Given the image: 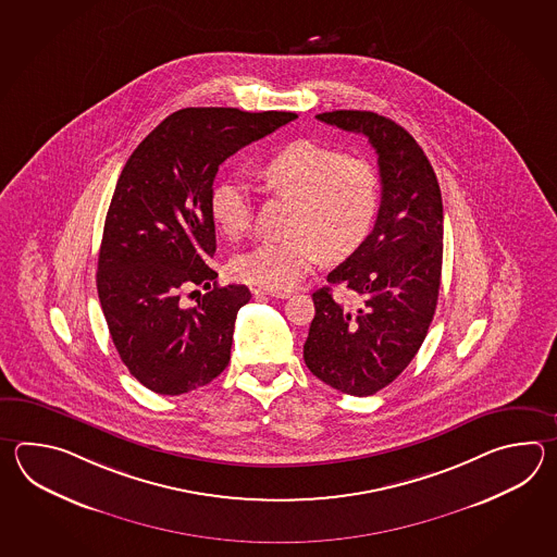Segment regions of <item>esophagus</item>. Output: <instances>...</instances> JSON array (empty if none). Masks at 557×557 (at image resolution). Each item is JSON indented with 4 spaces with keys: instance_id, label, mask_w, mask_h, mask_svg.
Instances as JSON below:
<instances>
[{
    "instance_id": "obj_1",
    "label": "esophagus",
    "mask_w": 557,
    "mask_h": 557,
    "mask_svg": "<svg viewBox=\"0 0 557 557\" xmlns=\"http://www.w3.org/2000/svg\"><path fill=\"white\" fill-rule=\"evenodd\" d=\"M252 295L255 296H271V298H288L290 296V293L288 290H271V288H262V286H259V288H255L252 290Z\"/></svg>"
}]
</instances>
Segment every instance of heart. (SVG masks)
<instances>
[{
    "instance_id": "1",
    "label": "heart",
    "mask_w": 557,
    "mask_h": 557,
    "mask_svg": "<svg viewBox=\"0 0 557 557\" xmlns=\"http://www.w3.org/2000/svg\"><path fill=\"white\" fill-rule=\"evenodd\" d=\"M262 187L295 202L284 240H269L238 255V281L288 290L317 264L344 261L364 245L380 211V177L362 157L310 139L288 143L259 169ZM209 213L221 235L243 237L252 223V195L238 178L219 181Z\"/></svg>"
}]
</instances>
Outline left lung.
I'll use <instances>...</instances> for the list:
<instances>
[{
  "mask_svg": "<svg viewBox=\"0 0 557 557\" xmlns=\"http://www.w3.org/2000/svg\"><path fill=\"white\" fill-rule=\"evenodd\" d=\"M317 119L367 135L379 154L382 201L364 245L314 295L305 362L336 391L372 396L403 374L426 338L438 302L444 213L438 178L408 131L372 111ZM343 283L351 300L334 297Z\"/></svg>",
  "mask_w": 557,
  "mask_h": 557,
  "instance_id": "8db88e82",
  "label": "left lung"
}]
</instances>
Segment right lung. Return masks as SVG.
<instances>
[{
  "instance_id": "obj_1",
  "label": "right lung",
  "mask_w": 557,
  "mask_h": 557,
  "mask_svg": "<svg viewBox=\"0 0 557 557\" xmlns=\"http://www.w3.org/2000/svg\"><path fill=\"white\" fill-rule=\"evenodd\" d=\"M298 117L231 107H187L161 121L131 153L109 205L97 293L123 364L145 388L178 396L209 384L231 360L245 284L219 286L209 213L219 165ZM208 293L185 308L182 293Z\"/></svg>"
}]
</instances>
